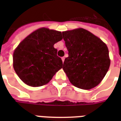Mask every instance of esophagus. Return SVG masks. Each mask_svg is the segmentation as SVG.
Listing matches in <instances>:
<instances>
[{
	"instance_id": "34e87169",
	"label": "esophagus",
	"mask_w": 121,
	"mask_h": 121,
	"mask_svg": "<svg viewBox=\"0 0 121 121\" xmlns=\"http://www.w3.org/2000/svg\"><path fill=\"white\" fill-rule=\"evenodd\" d=\"M61 60H62V61H63V62H64V61H65V57H62V58H61Z\"/></svg>"
}]
</instances>
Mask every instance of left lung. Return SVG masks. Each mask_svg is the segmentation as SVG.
<instances>
[{"mask_svg":"<svg viewBox=\"0 0 121 121\" xmlns=\"http://www.w3.org/2000/svg\"><path fill=\"white\" fill-rule=\"evenodd\" d=\"M62 34L68 51L63 69L71 83L84 90L98 85L111 63L107 45L83 28L64 31Z\"/></svg>","mask_w":121,"mask_h":121,"instance_id":"1","label":"left lung"}]
</instances>
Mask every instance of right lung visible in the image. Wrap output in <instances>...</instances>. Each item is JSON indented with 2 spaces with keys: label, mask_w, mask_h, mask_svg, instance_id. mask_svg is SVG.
I'll use <instances>...</instances> for the list:
<instances>
[{
  "label": "right lung",
  "mask_w": 121,
  "mask_h": 121,
  "mask_svg": "<svg viewBox=\"0 0 121 121\" xmlns=\"http://www.w3.org/2000/svg\"><path fill=\"white\" fill-rule=\"evenodd\" d=\"M62 39L60 31L42 27L20 43L14 51L13 66L24 83L34 87L44 85L62 68L54 48Z\"/></svg>",
  "instance_id": "1"
}]
</instances>
